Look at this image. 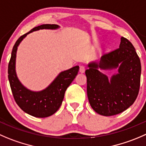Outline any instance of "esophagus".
<instances>
[{
  "label": "esophagus",
  "instance_id": "obj_1",
  "mask_svg": "<svg viewBox=\"0 0 146 146\" xmlns=\"http://www.w3.org/2000/svg\"><path fill=\"white\" fill-rule=\"evenodd\" d=\"M85 70H86V68H85L84 66H80V69H79V71H80V73H83L85 72Z\"/></svg>",
  "mask_w": 146,
  "mask_h": 146
}]
</instances>
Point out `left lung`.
Wrapping results in <instances>:
<instances>
[{"instance_id":"1","label":"left lung","mask_w":146,"mask_h":146,"mask_svg":"<svg viewBox=\"0 0 146 146\" xmlns=\"http://www.w3.org/2000/svg\"><path fill=\"white\" fill-rule=\"evenodd\" d=\"M86 70L87 95L97 113L111 116L123 112L133 104L141 83V65L132 43L121 37L118 48L105 53L99 61L88 65ZM118 68L119 73L109 81L98 69Z\"/></svg>"}]
</instances>
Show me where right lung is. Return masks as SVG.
Wrapping results in <instances>:
<instances>
[{
	"instance_id": "1",
	"label": "right lung",
	"mask_w": 146,
	"mask_h": 146,
	"mask_svg": "<svg viewBox=\"0 0 146 146\" xmlns=\"http://www.w3.org/2000/svg\"><path fill=\"white\" fill-rule=\"evenodd\" d=\"M58 28V25L56 24H43L35 27L28 33L21 35L13 48L8 63V80L15 102L24 112L37 118L50 116L58 110L63 102L66 89L77 76L79 66H76L61 72L51 84L44 90L39 92L31 91L21 84L16 76L15 58L17 49L23 39L30 33L40 29H56Z\"/></svg>"
}]
</instances>
